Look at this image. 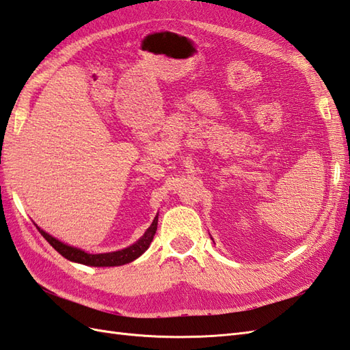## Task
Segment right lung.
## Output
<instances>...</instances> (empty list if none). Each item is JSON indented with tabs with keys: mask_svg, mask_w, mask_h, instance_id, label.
Masks as SVG:
<instances>
[{
	"mask_svg": "<svg viewBox=\"0 0 350 350\" xmlns=\"http://www.w3.org/2000/svg\"><path fill=\"white\" fill-rule=\"evenodd\" d=\"M34 225L37 226L38 232L49 241V245H51L56 252H59L64 258H67L71 262L91 265V267H118V265L133 262L134 259L142 256L144 252L149 249L150 243L153 240V235H155L158 228V213L155 219H153V222L150 224L149 228L146 230V232L134 243V245L116 252H107V254H88V252L82 249L65 245V243H62L61 240L55 239L53 235L43 231L37 224Z\"/></svg>",
	"mask_w": 350,
	"mask_h": 350,
	"instance_id": "right-lung-1",
	"label": "right lung"
}]
</instances>
